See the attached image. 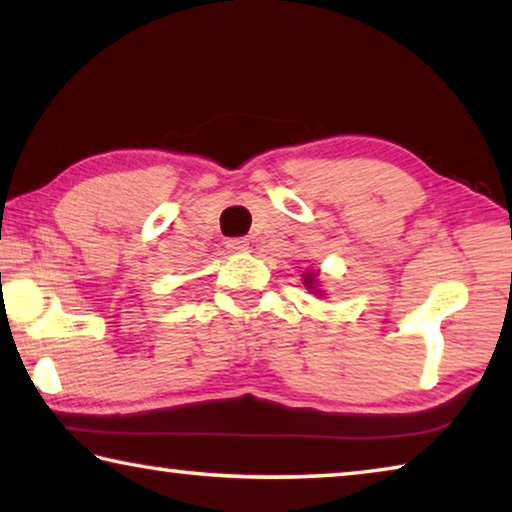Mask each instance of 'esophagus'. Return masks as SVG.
Masks as SVG:
<instances>
[{
	"instance_id": "esophagus-1",
	"label": "esophagus",
	"mask_w": 512,
	"mask_h": 512,
	"mask_svg": "<svg viewBox=\"0 0 512 512\" xmlns=\"http://www.w3.org/2000/svg\"><path fill=\"white\" fill-rule=\"evenodd\" d=\"M225 246H228L230 253H246V250H248V241L237 237V239H228V241H225Z\"/></svg>"
}]
</instances>
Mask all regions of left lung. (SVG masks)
Wrapping results in <instances>:
<instances>
[{
    "mask_svg": "<svg viewBox=\"0 0 512 512\" xmlns=\"http://www.w3.org/2000/svg\"><path fill=\"white\" fill-rule=\"evenodd\" d=\"M314 284H316V275L314 273H307L305 275V287L307 289H314Z\"/></svg>",
    "mask_w": 512,
    "mask_h": 512,
    "instance_id": "left-lung-1",
    "label": "left lung"
}]
</instances>
